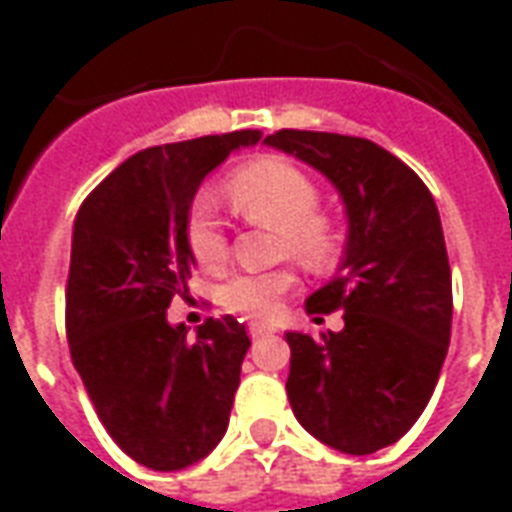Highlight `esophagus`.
<instances>
[{
	"mask_svg": "<svg viewBox=\"0 0 512 512\" xmlns=\"http://www.w3.org/2000/svg\"><path fill=\"white\" fill-rule=\"evenodd\" d=\"M249 334H252V340H260V337L274 334V326H268V323H249Z\"/></svg>",
	"mask_w": 512,
	"mask_h": 512,
	"instance_id": "34e87169",
	"label": "esophagus"
}]
</instances>
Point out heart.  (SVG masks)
<instances>
[{"label": "heart", "instance_id": "heart-1", "mask_svg": "<svg viewBox=\"0 0 512 512\" xmlns=\"http://www.w3.org/2000/svg\"><path fill=\"white\" fill-rule=\"evenodd\" d=\"M227 197L249 222L279 230V249L310 268H323L334 255V235L323 222L321 191L299 167L279 158H260L238 169L227 183ZM186 241L191 255L205 268L227 260V230L211 194H200L186 216ZM296 285L288 268L238 271L222 285V304L249 318H268L282 296Z\"/></svg>", "mask_w": 512, "mask_h": 512}]
</instances>
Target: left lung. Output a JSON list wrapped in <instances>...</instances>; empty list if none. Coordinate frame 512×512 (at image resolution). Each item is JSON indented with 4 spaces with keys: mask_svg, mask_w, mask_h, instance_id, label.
I'll use <instances>...</instances> for the list:
<instances>
[{
    "mask_svg": "<svg viewBox=\"0 0 512 512\" xmlns=\"http://www.w3.org/2000/svg\"><path fill=\"white\" fill-rule=\"evenodd\" d=\"M266 145L332 183L348 235L337 277L307 312L343 310L340 332H288V400L304 430L334 450L395 444L428 406L447 356L452 277L439 208L400 158L362 136L277 131Z\"/></svg>",
    "mask_w": 512,
    "mask_h": 512,
    "instance_id": "obj_1",
    "label": "left lung"
}]
</instances>
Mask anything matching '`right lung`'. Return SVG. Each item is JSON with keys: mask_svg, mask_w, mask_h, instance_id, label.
Listing matches in <instances>:
<instances>
[{"mask_svg": "<svg viewBox=\"0 0 512 512\" xmlns=\"http://www.w3.org/2000/svg\"><path fill=\"white\" fill-rule=\"evenodd\" d=\"M260 131L147 147L95 186L73 222L65 326L98 419L117 447L156 472L202 461L222 441L246 326L230 315L191 337L167 321L194 255L186 216L200 183Z\"/></svg>", "mask_w": 512, "mask_h": 512, "instance_id": "1", "label": "right lung"}]
</instances>
